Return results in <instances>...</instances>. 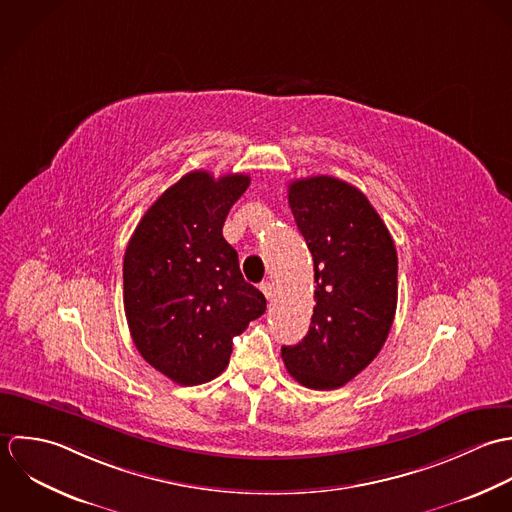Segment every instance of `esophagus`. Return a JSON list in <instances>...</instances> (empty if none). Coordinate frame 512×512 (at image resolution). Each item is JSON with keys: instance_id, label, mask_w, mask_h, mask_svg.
Returning a JSON list of instances; mask_svg holds the SVG:
<instances>
[{"instance_id": "1", "label": "esophagus", "mask_w": 512, "mask_h": 512, "mask_svg": "<svg viewBox=\"0 0 512 512\" xmlns=\"http://www.w3.org/2000/svg\"><path fill=\"white\" fill-rule=\"evenodd\" d=\"M261 291H263V295L267 297V301H273V297H275V289H273V283H269V281L261 283Z\"/></svg>"}]
</instances>
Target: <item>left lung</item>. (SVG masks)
<instances>
[{
	"instance_id": "8db88e82",
	"label": "left lung",
	"mask_w": 512,
	"mask_h": 512,
	"mask_svg": "<svg viewBox=\"0 0 512 512\" xmlns=\"http://www.w3.org/2000/svg\"><path fill=\"white\" fill-rule=\"evenodd\" d=\"M289 205L314 261L316 305L307 336L281 356L299 384L334 390L356 378L390 334L398 253L378 211L348 182L295 180Z\"/></svg>"
}]
</instances>
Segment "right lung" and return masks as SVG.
<instances>
[{
  "label": "right lung",
  "instance_id": "obj_1",
  "mask_svg": "<svg viewBox=\"0 0 512 512\" xmlns=\"http://www.w3.org/2000/svg\"><path fill=\"white\" fill-rule=\"evenodd\" d=\"M251 178L196 170L168 188L134 229L122 265L124 312L142 358L172 382L198 386L229 364L233 336L267 301L223 239Z\"/></svg>",
  "mask_w": 512,
  "mask_h": 512
}]
</instances>
